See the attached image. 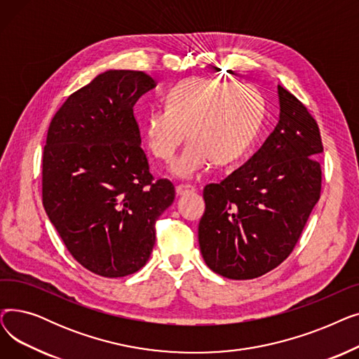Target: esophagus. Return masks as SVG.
Returning <instances> with one entry per match:
<instances>
[{"instance_id": "esophagus-1", "label": "esophagus", "mask_w": 359, "mask_h": 359, "mask_svg": "<svg viewBox=\"0 0 359 359\" xmlns=\"http://www.w3.org/2000/svg\"><path fill=\"white\" fill-rule=\"evenodd\" d=\"M196 189L194 186L191 184H177L176 186V195L177 196H183V195H187V194H194Z\"/></svg>"}]
</instances>
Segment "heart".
I'll list each match as a JSON object with an SVG mask.
<instances>
[{
  "mask_svg": "<svg viewBox=\"0 0 359 359\" xmlns=\"http://www.w3.org/2000/svg\"><path fill=\"white\" fill-rule=\"evenodd\" d=\"M263 119L265 100L256 87L191 77L168 91L165 107L148 113L144 135L151 153L168 163L187 134L191 141L172 172L192 179L212 160L229 164L241 158L256 140Z\"/></svg>",
  "mask_w": 359,
  "mask_h": 359,
  "instance_id": "1",
  "label": "heart"
}]
</instances>
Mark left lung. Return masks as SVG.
Wrapping results in <instances>:
<instances>
[{"instance_id":"1","label":"left lung","mask_w":359,"mask_h":359,"mask_svg":"<svg viewBox=\"0 0 359 359\" xmlns=\"http://www.w3.org/2000/svg\"><path fill=\"white\" fill-rule=\"evenodd\" d=\"M279 121L256 153L221 183L203 189L198 237L215 273L253 279L284 262L320 198L323 153L307 107L278 86Z\"/></svg>"}]
</instances>
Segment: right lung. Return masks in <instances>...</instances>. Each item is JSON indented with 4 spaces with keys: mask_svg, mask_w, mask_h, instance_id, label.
I'll return each mask as SVG.
<instances>
[{
    "mask_svg": "<svg viewBox=\"0 0 359 359\" xmlns=\"http://www.w3.org/2000/svg\"><path fill=\"white\" fill-rule=\"evenodd\" d=\"M157 81L109 69L72 93L49 125L42 160L45 211L72 257L90 272L140 271L156 243V221L175 186L154 180L134 106Z\"/></svg>",
    "mask_w": 359,
    "mask_h": 359,
    "instance_id": "add662e5",
    "label": "right lung"
}]
</instances>
